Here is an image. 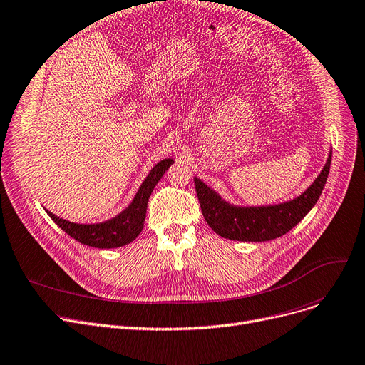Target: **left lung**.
I'll list each match as a JSON object with an SVG mask.
<instances>
[{"instance_id": "left-lung-1", "label": "left lung", "mask_w": 365, "mask_h": 365, "mask_svg": "<svg viewBox=\"0 0 365 365\" xmlns=\"http://www.w3.org/2000/svg\"><path fill=\"white\" fill-rule=\"evenodd\" d=\"M329 149L327 163L312 185L298 197L268 205H237L222 198L215 189L194 178L195 191L204 219L209 227L228 240L268 242L282 237L299 224L318 202L331 165Z\"/></svg>"}]
</instances>
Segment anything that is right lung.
Listing matches in <instances>:
<instances>
[{
    "mask_svg": "<svg viewBox=\"0 0 365 365\" xmlns=\"http://www.w3.org/2000/svg\"><path fill=\"white\" fill-rule=\"evenodd\" d=\"M171 164H174L173 158H167V160L158 163L149 171L143 183L140 185L128 207L108 220L98 222V224H76V222L53 215L47 209L44 210L61 230H64L78 243L98 249H115L125 246L134 242L141 230H143L149 197Z\"/></svg>",
    "mask_w": 365,
    "mask_h": 365,
    "instance_id": "1",
    "label": "right lung"
}]
</instances>
